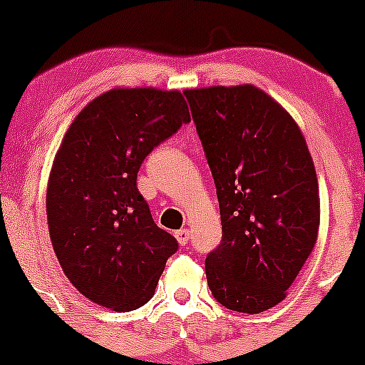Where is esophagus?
I'll use <instances>...</instances> for the list:
<instances>
[{
  "mask_svg": "<svg viewBox=\"0 0 365 365\" xmlns=\"http://www.w3.org/2000/svg\"><path fill=\"white\" fill-rule=\"evenodd\" d=\"M175 237H176V240H178L180 245H185L187 242H189V230H187V227H182V230L176 231Z\"/></svg>",
  "mask_w": 365,
  "mask_h": 365,
  "instance_id": "34e87169",
  "label": "esophagus"
}]
</instances>
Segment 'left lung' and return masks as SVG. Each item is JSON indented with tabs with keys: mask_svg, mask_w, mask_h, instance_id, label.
<instances>
[{
	"mask_svg": "<svg viewBox=\"0 0 365 365\" xmlns=\"http://www.w3.org/2000/svg\"><path fill=\"white\" fill-rule=\"evenodd\" d=\"M212 169L222 242L205 261L212 295L257 314L288 295L318 240L314 162L293 116L254 84L183 91Z\"/></svg>",
	"mask_w": 365,
	"mask_h": 365,
	"instance_id": "left-lung-1",
	"label": "left lung"
}]
</instances>
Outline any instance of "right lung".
I'll list each match as a JSON object with an SVG mask.
<instances>
[{"instance_id": "1", "label": "right lung", "mask_w": 365, "mask_h": 365, "mask_svg": "<svg viewBox=\"0 0 365 365\" xmlns=\"http://www.w3.org/2000/svg\"><path fill=\"white\" fill-rule=\"evenodd\" d=\"M190 121L178 90L113 88L73 118L47 182V224L70 284L111 311H134L155 293L175 237L138 190L145 157Z\"/></svg>"}]
</instances>
